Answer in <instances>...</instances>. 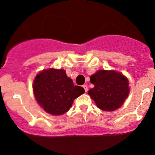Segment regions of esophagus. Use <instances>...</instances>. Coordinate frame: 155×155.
<instances>
[{"mask_svg": "<svg viewBox=\"0 0 155 155\" xmlns=\"http://www.w3.org/2000/svg\"><path fill=\"white\" fill-rule=\"evenodd\" d=\"M83 87L84 88L85 92H87V91H88V87H87V86H86V85H83Z\"/></svg>", "mask_w": 155, "mask_h": 155, "instance_id": "esophagus-1", "label": "esophagus"}]
</instances>
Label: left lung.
Returning <instances> with one entry per match:
<instances>
[{
  "mask_svg": "<svg viewBox=\"0 0 155 155\" xmlns=\"http://www.w3.org/2000/svg\"><path fill=\"white\" fill-rule=\"evenodd\" d=\"M90 83L94 87L88 94L102 110H115L123 105L129 94L127 79L115 71L99 70L90 76Z\"/></svg>",
  "mask_w": 155,
  "mask_h": 155,
  "instance_id": "left-lung-1",
  "label": "left lung"
}]
</instances>
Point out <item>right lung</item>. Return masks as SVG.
<instances>
[{
    "instance_id": "obj_1",
    "label": "right lung",
    "mask_w": 155,
    "mask_h": 155,
    "mask_svg": "<svg viewBox=\"0 0 155 155\" xmlns=\"http://www.w3.org/2000/svg\"><path fill=\"white\" fill-rule=\"evenodd\" d=\"M33 91L38 104L52 115L67 112L75 99L85 93L83 87L74 86L63 69H55L43 70L36 76Z\"/></svg>"
}]
</instances>
